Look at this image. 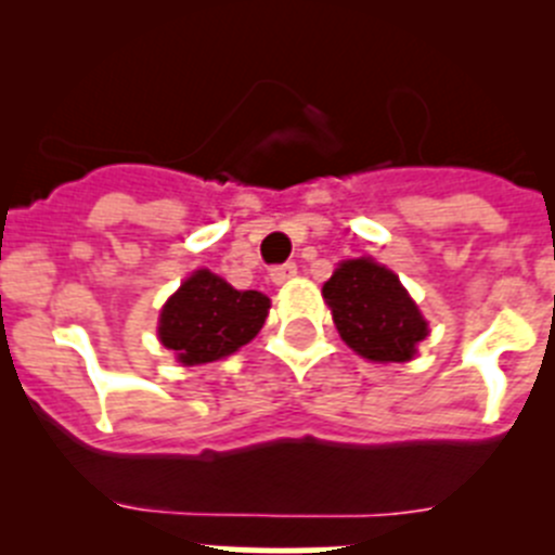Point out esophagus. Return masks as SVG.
<instances>
[{"mask_svg":"<svg viewBox=\"0 0 555 555\" xmlns=\"http://www.w3.org/2000/svg\"><path fill=\"white\" fill-rule=\"evenodd\" d=\"M297 274V267L294 263H281V267H274L272 272H269V278H272L274 286H283V283H288Z\"/></svg>","mask_w":555,"mask_h":555,"instance_id":"34e87169","label":"esophagus"}]
</instances>
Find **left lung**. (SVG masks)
<instances>
[{
    "label": "left lung",
    "mask_w": 555,
    "mask_h": 555,
    "mask_svg": "<svg viewBox=\"0 0 555 555\" xmlns=\"http://www.w3.org/2000/svg\"><path fill=\"white\" fill-rule=\"evenodd\" d=\"M338 336L366 361H411L428 336V322L411 300L400 278L372 258L338 263L322 286Z\"/></svg>",
    "instance_id": "left-lung-1"
}]
</instances>
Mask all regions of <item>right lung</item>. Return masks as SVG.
<instances>
[{
    "label": "right lung",
    "mask_w": 555,
    "mask_h": 555,
    "mask_svg": "<svg viewBox=\"0 0 555 555\" xmlns=\"http://www.w3.org/2000/svg\"><path fill=\"white\" fill-rule=\"evenodd\" d=\"M267 313V294L238 292L219 274L197 269L166 300L158 338L183 366L210 364L253 341Z\"/></svg>",
    "instance_id": "1"
}]
</instances>
